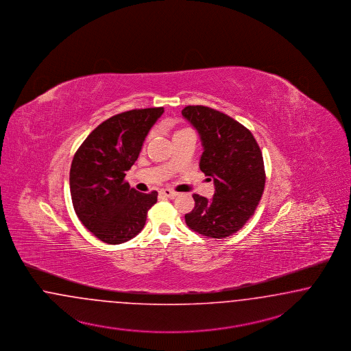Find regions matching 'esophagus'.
<instances>
[{"label":"esophagus","mask_w":351,"mask_h":351,"mask_svg":"<svg viewBox=\"0 0 351 351\" xmlns=\"http://www.w3.org/2000/svg\"><path fill=\"white\" fill-rule=\"evenodd\" d=\"M160 193L163 194L165 197H167V198H175L178 193L175 192V191H172V189H169V188H166V189H162L160 191Z\"/></svg>","instance_id":"esophagus-1"}]
</instances>
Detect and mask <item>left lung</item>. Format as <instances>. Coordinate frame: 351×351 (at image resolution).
I'll use <instances>...</instances> for the list:
<instances>
[{
  "label": "left lung",
  "instance_id": "obj_1",
  "mask_svg": "<svg viewBox=\"0 0 351 351\" xmlns=\"http://www.w3.org/2000/svg\"><path fill=\"white\" fill-rule=\"evenodd\" d=\"M182 117L198 131L204 153L199 169L215 184L213 199L193 194L186 226L211 239H226L254 215L266 184L263 156L246 127L207 106H186Z\"/></svg>",
  "mask_w": 351,
  "mask_h": 351
}]
</instances>
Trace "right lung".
I'll list each match as a JSON object with an SVG mask.
<instances>
[{"mask_svg": "<svg viewBox=\"0 0 351 351\" xmlns=\"http://www.w3.org/2000/svg\"><path fill=\"white\" fill-rule=\"evenodd\" d=\"M163 108L124 111L102 121L73 156L70 191L73 210L97 239L118 245L145 226L158 192L140 193L124 180L141 152L146 134Z\"/></svg>", "mask_w": 351, "mask_h": 351, "instance_id": "right-lung-1", "label": "right lung"}]
</instances>
